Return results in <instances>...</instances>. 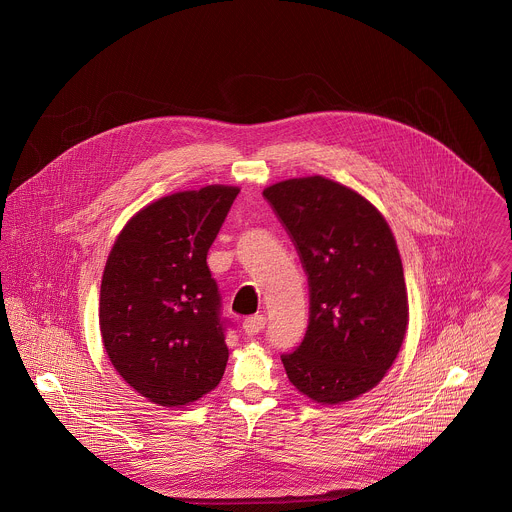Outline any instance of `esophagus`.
Instances as JSON below:
<instances>
[{
    "mask_svg": "<svg viewBox=\"0 0 512 512\" xmlns=\"http://www.w3.org/2000/svg\"><path fill=\"white\" fill-rule=\"evenodd\" d=\"M264 325H266V317H264V315H254V317L244 319L242 329H244V333H246L248 337H254V335H258V333L264 329Z\"/></svg>",
    "mask_w": 512,
    "mask_h": 512,
    "instance_id": "1",
    "label": "esophagus"
}]
</instances>
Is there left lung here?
<instances>
[{
  "label": "left lung",
  "mask_w": 512,
  "mask_h": 512,
  "mask_svg": "<svg viewBox=\"0 0 512 512\" xmlns=\"http://www.w3.org/2000/svg\"><path fill=\"white\" fill-rule=\"evenodd\" d=\"M309 280V325L282 355L293 386L325 406L372 390L408 329V292L396 238L357 191L321 175L264 189Z\"/></svg>",
  "instance_id": "obj_1"
}]
</instances>
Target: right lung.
Masks as SVG:
<instances>
[{
    "instance_id": "add662e5",
    "label": "right lung",
    "mask_w": 512,
    "mask_h": 512,
    "mask_svg": "<svg viewBox=\"0 0 512 512\" xmlns=\"http://www.w3.org/2000/svg\"><path fill=\"white\" fill-rule=\"evenodd\" d=\"M238 191L207 185L161 197L126 222L108 254L102 343L116 372L153 404L187 406L224 374L228 347L207 252Z\"/></svg>"
}]
</instances>
